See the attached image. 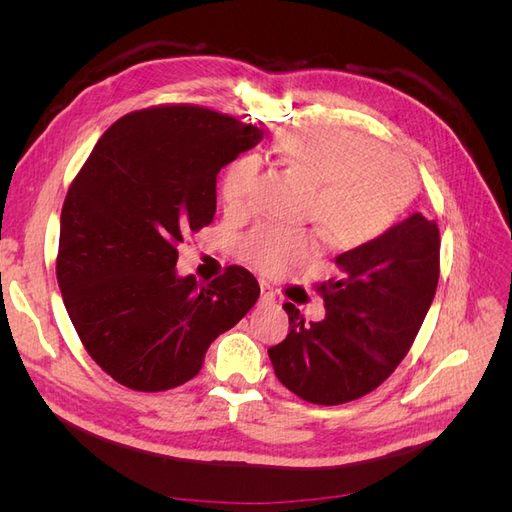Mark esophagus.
Segmentation results:
<instances>
[{
	"mask_svg": "<svg viewBox=\"0 0 512 512\" xmlns=\"http://www.w3.org/2000/svg\"><path fill=\"white\" fill-rule=\"evenodd\" d=\"M260 303L262 305H275V292L265 280L260 282Z\"/></svg>",
	"mask_w": 512,
	"mask_h": 512,
	"instance_id": "esophagus-1",
	"label": "esophagus"
}]
</instances>
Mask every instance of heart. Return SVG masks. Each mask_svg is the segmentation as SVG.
<instances>
[{"instance_id": "heart-1", "label": "heart", "mask_w": 512, "mask_h": 512, "mask_svg": "<svg viewBox=\"0 0 512 512\" xmlns=\"http://www.w3.org/2000/svg\"><path fill=\"white\" fill-rule=\"evenodd\" d=\"M275 151L314 183L309 220L337 247H359L389 230L414 192V170L397 153L365 134L335 126H301L277 136ZM258 160L232 162L222 177L228 211L245 213L254 203ZM243 258L267 275H282L318 252L307 230L262 226L243 243Z\"/></svg>"}]
</instances>
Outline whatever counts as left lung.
Masks as SVG:
<instances>
[{"label":"left lung","mask_w":512,"mask_h":512,"mask_svg":"<svg viewBox=\"0 0 512 512\" xmlns=\"http://www.w3.org/2000/svg\"><path fill=\"white\" fill-rule=\"evenodd\" d=\"M335 265L339 277L318 288L324 320L307 324L286 303L290 333L269 348L277 380L320 406L378 389L408 354L438 286V224L414 213Z\"/></svg>","instance_id":"1"}]
</instances>
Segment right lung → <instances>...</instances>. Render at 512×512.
<instances>
[{
    "label": "right lung",
    "mask_w": 512,
    "mask_h": 512,
    "mask_svg": "<svg viewBox=\"0 0 512 512\" xmlns=\"http://www.w3.org/2000/svg\"><path fill=\"white\" fill-rule=\"evenodd\" d=\"M260 141L209 108H145L115 121L72 181L57 282L89 356L119 384L156 393L192 380L258 301L243 267L198 284L175 265L183 237L213 222L222 166Z\"/></svg>",
    "instance_id": "right-lung-1"
}]
</instances>
